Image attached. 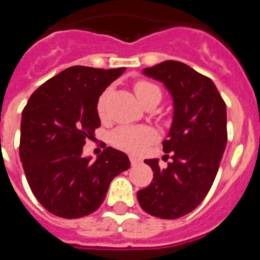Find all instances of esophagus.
Segmentation results:
<instances>
[{"mask_svg":"<svg viewBox=\"0 0 260 260\" xmlns=\"http://www.w3.org/2000/svg\"><path fill=\"white\" fill-rule=\"evenodd\" d=\"M129 160H131V165H132V166H138L139 163H140V159L135 158V156H131Z\"/></svg>","mask_w":260,"mask_h":260,"instance_id":"obj_1","label":"esophagus"}]
</instances>
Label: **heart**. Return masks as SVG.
<instances>
[{
  "label": "heart",
  "instance_id": "1",
  "mask_svg": "<svg viewBox=\"0 0 260 260\" xmlns=\"http://www.w3.org/2000/svg\"><path fill=\"white\" fill-rule=\"evenodd\" d=\"M110 90L106 89L100 95L97 101V113L100 118H105L106 116V101ZM135 93L140 100L144 102L147 98L152 95H160V90L154 83L147 81H139L135 85ZM156 135L155 131L150 126H118L110 134V143L118 150L128 152V154H140L148 144L154 142Z\"/></svg>",
  "mask_w": 260,
  "mask_h": 260
}]
</instances>
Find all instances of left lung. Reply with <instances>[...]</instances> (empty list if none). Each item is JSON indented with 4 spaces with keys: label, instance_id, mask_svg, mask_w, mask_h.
<instances>
[{
    "label": "left lung",
    "instance_id": "left-lung-1",
    "mask_svg": "<svg viewBox=\"0 0 260 260\" xmlns=\"http://www.w3.org/2000/svg\"><path fill=\"white\" fill-rule=\"evenodd\" d=\"M143 74L170 91L174 113L163 140L171 162L160 169L158 159L144 160L154 178L138 200L151 216L173 220L196 209L213 185L226 146V106L212 79L185 63L166 60Z\"/></svg>",
    "mask_w": 260,
    "mask_h": 260
}]
</instances>
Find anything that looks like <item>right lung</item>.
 <instances>
[{
  "label": "right lung",
  "mask_w": 260,
  "mask_h": 260,
  "mask_svg": "<svg viewBox=\"0 0 260 260\" xmlns=\"http://www.w3.org/2000/svg\"><path fill=\"white\" fill-rule=\"evenodd\" d=\"M124 70L69 67L35 90L22 110V169L36 200L55 216L93 213L112 179L129 169V158L112 147L95 160L82 155L86 140H93L101 125L98 98Z\"/></svg>",
  "instance_id": "obj_1"
}]
</instances>
